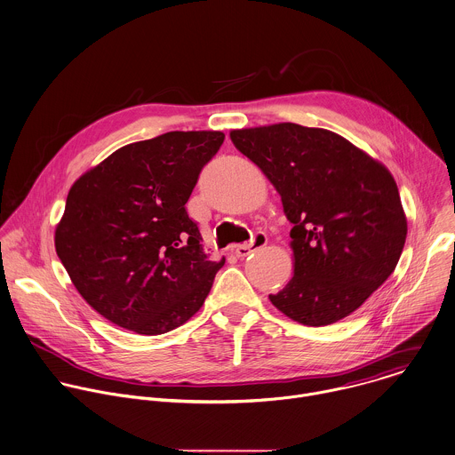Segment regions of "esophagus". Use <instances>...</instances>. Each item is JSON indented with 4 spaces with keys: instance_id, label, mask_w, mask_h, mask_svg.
<instances>
[{
    "instance_id": "obj_1",
    "label": "esophagus",
    "mask_w": 455,
    "mask_h": 455,
    "mask_svg": "<svg viewBox=\"0 0 455 455\" xmlns=\"http://www.w3.org/2000/svg\"><path fill=\"white\" fill-rule=\"evenodd\" d=\"M266 244H267V235H266L264 232H255L253 237L250 239V243L235 244V246H234V253H235L237 257H246V255H250L253 250L262 248V246H266Z\"/></svg>"
}]
</instances>
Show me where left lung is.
<instances>
[{"label": "left lung", "instance_id": "1", "mask_svg": "<svg viewBox=\"0 0 455 455\" xmlns=\"http://www.w3.org/2000/svg\"><path fill=\"white\" fill-rule=\"evenodd\" d=\"M282 196L294 276L271 303L305 326L333 324L394 273L408 221L392 173L346 138L273 124L230 132Z\"/></svg>", "mask_w": 455, "mask_h": 455}]
</instances>
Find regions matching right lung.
<instances>
[{
  "label": "right lung",
  "instance_id": "right-lung-1",
  "mask_svg": "<svg viewBox=\"0 0 455 455\" xmlns=\"http://www.w3.org/2000/svg\"><path fill=\"white\" fill-rule=\"evenodd\" d=\"M223 140L164 132L115 150L72 184L54 248L83 299L113 324L161 335L202 308L225 259L204 251L186 202Z\"/></svg>",
  "mask_w": 455,
  "mask_h": 455
}]
</instances>
